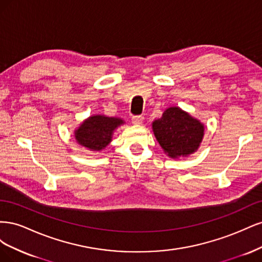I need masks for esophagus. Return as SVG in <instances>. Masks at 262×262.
Returning a JSON list of instances; mask_svg holds the SVG:
<instances>
[{
	"label": "esophagus",
	"instance_id": "34e87169",
	"mask_svg": "<svg viewBox=\"0 0 262 262\" xmlns=\"http://www.w3.org/2000/svg\"><path fill=\"white\" fill-rule=\"evenodd\" d=\"M144 118L142 116H133L132 117V123L134 124H141L142 122H143Z\"/></svg>",
	"mask_w": 262,
	"mask_h": 262
}]
</instances>
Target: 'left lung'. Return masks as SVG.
Instances as JSON below:
<instances>
[{
    "label": "left lung",
    "instance_id": "obj_1",
    "mask_svg": "<svg viewBox=\"0 0 262 262\" xmlns=\"http://www.w3.org/2000/svg\"><path fill=\"white\" fill-rule=\"evenodd\" d=\"M152 128L158 143L171 158L194 153L204 134V125L179 107L166 109Z\"/></svg>",
    "mask_w": 262,
    "mask_h": 262
}]
</instances>
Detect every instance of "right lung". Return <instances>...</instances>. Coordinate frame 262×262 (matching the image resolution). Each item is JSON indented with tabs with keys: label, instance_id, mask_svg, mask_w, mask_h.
I'll list each match as a JSON object with an SVG mask.
<instances>
[{
	"label": "right lung",
	"instance_id": "right-lung-1",
	"mask_svg": "<svg viewBox=\"0 0 262 262\" xmlns=\"http://www.w3.org/2000/svg\"><path fill=\"white\" fill-rule=\"evenodd\" d=\"M124 121L120 118L95 115L84 120L74 131L77 143L90 150L104 149L113 139V133Z\"/></svg>",
	"mask_w": 262,
	"mask_h": 262
}]
</instances>
